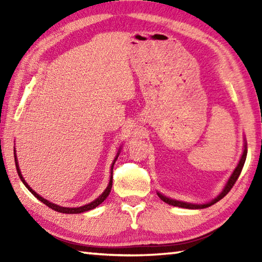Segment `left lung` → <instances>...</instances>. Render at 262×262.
I'll return each mask as SVG.
<instances>
[{"mask_svg":"<svg viewBox=\"0 0 262 262\" xmlns=\"http://www.w3.org/2000/svg\"><path fill=\"white\" fill-rule=\"evenodd\" d=\"M246 156H247V144L245 142V143H244V151H243V155H242V158H241V161H239L237 167L234 168V171L232 172L231 177L229 178L227 185L224 186V188H223V190H222V193L217 195V198H215L214 200H211L210 202L203 203V205H195V203H188V202L173 200V199L167 198V196H165V195H163L161 193H157L158 196L161 198V200H163L165 203H168V205L174 206V207H180V208H186V209H203V208L210 207V206L214 205V203L219 202L221 199H223L225 195H227L230 192V190H231V188L233 187V185L236 184L238 177L241 176V172H242L243 167H244V164H245V161H246Z\"/></svg>","mask_w":262,"mask_h":262,"instance_id":"1","label":"left lung"}]
</instances>
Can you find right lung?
I'll return each instance as SVG.
<instances>
[{
	"mask_svg": "<svg viewBox=\"0 0 262 262\" xmlns=\"http://www.w3.org/2000/svg\"><path fill=\"white\" fill-rule=\"evenodd\" d=\"M119 151H120V149H119ZM14 154H15V163H16V168H17V173H18L20 180L23 181V184L25 185V187L28 188L31 193H32L35 198L38 199V200H40L42 203H45V205L47 207H50L51 209L55 210V211H59V212H63V214H81V212H84V211H88V210H91L94 209V208L98 207L101 202H104V200L108 196V194L111 193V188H112V183H113V165L115 161H117V158L119 156V152L117 154V157L114 158V161L112 163V166H111V178H110V183H108V186L106 187V189L103 192V194L100 195V196H98L96 199L95 201H92L90 203H88V205L85 206H82V207H76V208H68V207H61V206H57V205H54V203H52L50 201H47L46 199L41 198L40 195L37 194L34 192V190L30 187V186L28 185V183H26L25 179L23 178V176H21V172L19 170V166H18V162H17V156H16V150H14Z\"/></svg>",
	"mask_w": 262,
	"mask_h": 262,
	"instance_id": "obj_1",
	"label": "right lung"
}]
</instances>
